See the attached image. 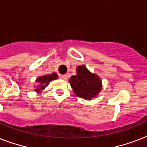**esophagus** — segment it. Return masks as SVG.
<instances>
[{"label":"esophagus","mask_w":147,"mask_h":147,"mask_svg":"<svg viewBox=\"0 0 147 147\" xmlns=\"http://www.w3.org/2000/svg\"><path fill=\"white\" fill-rule=\"evenodd\" d=\"M67 77H68L67 75H62V76H61V78H63V79H64V80L67 79Z\"/></svg>","instance_id":"esophagus-1"}]
</instances>
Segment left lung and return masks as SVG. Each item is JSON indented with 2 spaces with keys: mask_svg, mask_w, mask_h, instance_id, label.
<instances>
[{
  "mask_svg": "<svg viewBox=\"0 0 147 147\" xmlns=\"http://www.w3.org/2000/svg\"><path fill=\"white\" fill-rule=\"evenodd\" d=\"M76 76H71L69 82L77 96L85 100H91L101 90L100 78L91 74L84 65L78 66Z\"/></svg>",
  "mask_w": 147,
  "mask_h": 147,
  "instance_id": "8db88e82",
  "label": "left lung"
}]
</instances>
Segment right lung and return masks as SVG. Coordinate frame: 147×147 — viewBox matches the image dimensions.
I'll list each match as a JSON object with an SVG mask.
<instances>
[{"label":"right lung","mask_w":147,"mask_h":147,"mask_svg":"<svg viewBox=\"0 0 147 147\" xmlns=\"http://www.w3.org/2000/svg\"><path fill=\"white\" fill-rule=\"evenodd\" d=\"M57 75L56 73H52L51 75H47V76H43L37 78L36 82H38V85L35 89V91L40 92V90H44L46 86L48 85V84L52 81V80L57 79Z\"/></svg>","instance_id":"right-lung-1"}]
</instances>
